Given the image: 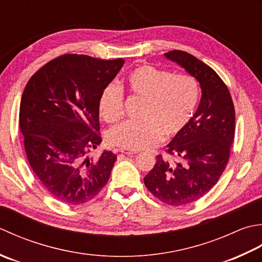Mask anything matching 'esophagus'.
I'll list each match as a JSON object with an SVG mask.
<instances>
[{
    "instance_id": "1",
    "label": "esophagus",
    "mask_w": 262,
    "mask_h": 262,
    "mask_svg": "<svg viewBox=\"0 0 262 262\" xmlns=\"http://www.w3.org/2000/svg\"><path fill=\"white\" fill-rule=\"evenodd\" d=\"M119 151L122 152V154H124V155H127V156H130V155H135V154L138 152L137 150H131V149H125V148L119 149Z\"/></svg>"
}]
</instances>
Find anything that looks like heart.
Wrapping results in <instances>:
<instances>
[{
	"instance_id": "b5f03b06",
	"label": "heart",
	"mask_w": 262,
	"mask_h": 262,
	"mask_svg": "<svg viewBox=\"0 0 262 262\" xmlns=\"http://www.w3.org/2000/svg\"><path fill=\"white\" fill-rule=\"evenodd\" d=\"M133 97L143 100L139 122H122L106 133L110 145L138 150L156 146L182 132L199 101L198 81L189 74H173L149 64L132 70L125 79ZM123 94L119 84L108 83L98 99L99 114L113 123L123 114Z\"/></svg>"
}]
</instances>
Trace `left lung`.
Returning <instances> with one entry per match:
<instances>
[{"mask_svg":"<svg viewBox=\"0 0 262 262\" xmlns=\"http://www.w3.org/2000/svg\"><path fill=\"white\" fill-rule=\"evenodd\" d=\"M165 57L198 80L201 99L185 129L166 146L170 159L157 162L143 181L158 200L185 206L204 196L225 169L235 131V111L228 88L212 69L183 51Z\"/></svg>","mask_w":262,"mask_h":262,"instance_id":"obj_1","label":"left lung"}]
</instances>
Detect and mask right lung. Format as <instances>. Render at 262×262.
Instances as JSON below:
<instances>
[{
	"mask_svg": "<svg viewBox=\"0 0 262 262\" xmlns=\"http://www.w3.org/2000/svg\"><path fill=\"white\" fill-rule=\"evenodd\" d=\"M123 64L66 54L40 68L24 90L19 124L27 158L41 185L64 204H86L110 179L115 154L90 152L101 142L99 95Z\"/></svg>",
	"mask_w": 262,
	"mask_h": 262,
	"instance_id": "add662e5",
	"label": "right lung"
}]
</instances>
